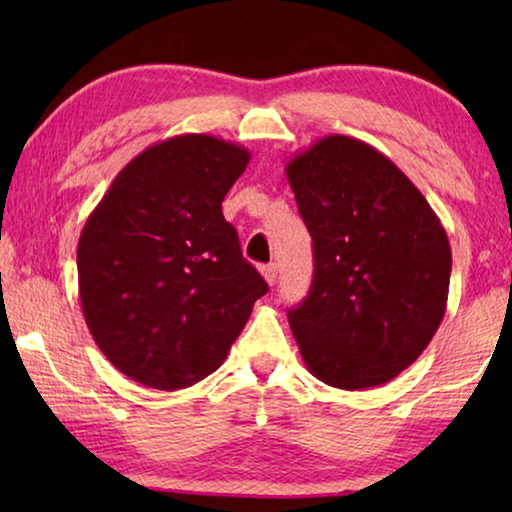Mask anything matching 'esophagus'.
Masks as SVG:
<instances>
[{
  "mask_svg": "<svg viewBox=\"0 0 512 512\" xmlns=\"http://www.w3.org/2000/svg\"><path fill=\"white\" fill-rule=\"evenodd\" d=\"M262 275H264V280L273 287L275 280H277V266H275V264H266V266H262Z\"/></svg>",
  "mask_w": 512,
  "mask_h": 512,
  "instance_id": "obj_1",
  "label": "esophagus"
}]
</instances>
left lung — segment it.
I'll use <instances>...</instances> for the list:
<instances>
[{"label": "left lung", "mask_w": 512, "mask_h": 512, "mask_svg": "<svg viewBox=\"0 0 512 512\" xmlns=\"http://www.w3.org/2000/svg\"><path fill=\"white\" fill-rule=\"evenodd\" d=\"M314 239L309 296L289 309L302 361L327 386L386 384L443 323L452 273L443 223L375 146L327 135L287 164Z\"/></svg>", "instance_id": "obj_1"}]
</instances>
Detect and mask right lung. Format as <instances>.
I'll return each mask as SVG.
<instances>
[{
	"label": "right lung",
	"mask_w": 512,
	"mask_h": 512,
	"mask_svg": "<svg viewBox=\"0 0 512 512\" xmlns=\"http://www.w3.org/2000/svg\"><path fill=\"white\" fill-rule=\"evenodd\" d=\"M248 162L219 137H169L128 162L85 221V323L133 381L178 391L212 375L268 291L221 210Z\"/></svg>",
	"instance_id": "add662e5"
}]
</instances>
